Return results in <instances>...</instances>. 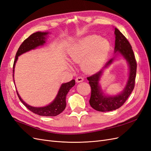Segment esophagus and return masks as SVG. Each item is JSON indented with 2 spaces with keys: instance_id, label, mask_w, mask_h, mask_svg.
Here are the masks:
<instances>
[{
  "instance_id": "34e87169",
  "label": "esophagus",
  "mask_w": 151,
  "mask_h": 151,
  "mask_svg": "<svg viewBox=\"0 0 151 151\" xmlns=\"http://www.w3.org/2000/svg\"><path fill=\"white\" fill-rule=\"evenodd\" d=\"M83 81H84V78L81 76L77 77V78L76 79V81L77 82V83H81V82H83Z\"/></svg>"
}]
</instances>
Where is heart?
Returning a JSON list of instances; mask_svg holds the SVG:
<instances>
[{
    "label": "heart",
    "mask_w": 151,
    "mask_h": 151,
    "mask_svg": "<svg viewBox=\"0 0 151 151\" xmlns=\"http://www.w3.org/2000/svg\"><path fill=\"white\" fill-rule=\"evenodd\" d=\"M111 50L108 40L99 36H89L80 40L68 50L73 62L83 61V67L89 72H96L103 65Z\"/></svg>",
    "instance_id": "b5f03b06"
}]
</instances>
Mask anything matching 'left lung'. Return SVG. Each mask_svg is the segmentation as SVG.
I'll return each instance as SVG.
<instances>
[{"instance_id": "8db88e82", "label": "left lung", "mask_w": 151, "mask_h": 151, "mask_svg": "<svg viewBox=\"0 0 151 151\" xmlns=\"http://www.w3.org/2000/svg\"><path fill=\"white\" fill-rule=\"evenodd\" d=\"M115 34L116 38L115 52H119L129 63L130 67L129 78L125 88L120 94L116 96H106L103 94L99 86V80L103 70H101L94 74L87 77L91 89L89 104L91 107L98 111H109L121 107L127 101L135 87L137 62L133 50L125 36L117 28L115 29ZM113 60V58L109 60L104 68H106L111 64Z\"/></svg>"}]
</instances>
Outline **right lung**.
<instances>
[{
  "label": "right lung",
  "mask_w": 151,
  "mask_h": 151,
  "mask_svg": "<svg viewBox=\"0 0 151 151\" xmlns=\"http://www.w3.org/2000/svg\"><path fill=\"white\" fill-rule=\"evenodd\" d=\"M47 34V33L46 32L45 33V32L40 31L36 32V33L31 35L28 38H26L24 42L22 43V44L20 45L19 48H18L17 52L16 54L15 60L13 64V73L14 71V67L18 57L21 55V54L24 53L26 52H28L32 49L36 48L37 47L40 46V45H43L45 43V38H46L45 36ZM75 84L76 82L74 79L70 82H68V83L63 84L61 86L60 89H59L58 94L54 101L51 104H50L48 106L45 107L36 108L29 106V105L27 104L25 102L22 101L17 91L16 92L20 101L27 108L29 109L31 111L35 114H37V115L40 116H55L59 115V114L61 113L65 109L66 107V96L68 93V91H69V90L75 85Z\"/></svg>",
  "instance_id": "1"
}]
</instances>
